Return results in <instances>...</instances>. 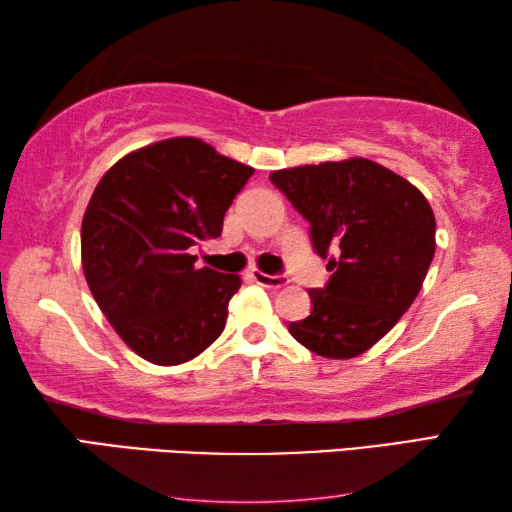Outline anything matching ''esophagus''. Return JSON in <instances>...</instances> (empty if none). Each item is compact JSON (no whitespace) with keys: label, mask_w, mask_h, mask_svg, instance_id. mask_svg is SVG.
<instances>
[{"label":"esophagus","mask_w":512,"mask_h":512,"mask_svg":"<svg viewBox=\"0 0 512 512\" xmlns=\"http://www.w3.org/2000/svg\"><path fill=\"white\" fill-rule=\"evenodd\" d=\"M250 277H253L259 287H266V289H282L284 284H287V277L284 275H268L262 271H250Z\"/></svg>","instance_id":"1"}]
</instances>
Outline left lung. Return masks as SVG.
I'll return each mask as SVG.
<instances>
[{
	"instance_id": "left-lung-1",
	"label": "left lung",
	"mask_w": 512,
	"mask_h": 512,
	"mask_svg": "<svg viewBox=\"0 0 512 512\" xmlns=\"http://www.w3.org/2000/svg\"><path fill=\"white\" fill-rule=\"evenodd\" d=\"M309 223L316 255L332 271L311 289V314L289 323L293 339L327 359L372 348L413 305L436 253L433 210L409 180L352 158L271 173Z\"/></svg>"
}]
</instances>
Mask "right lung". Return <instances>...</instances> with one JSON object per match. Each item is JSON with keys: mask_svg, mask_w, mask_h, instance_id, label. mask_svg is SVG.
I'll return each mask as SVG.
<instances>
[{"mask_svg": "<svg viewBox=\"0 0 512 512\" xmlns=\"http://www.w3.org/2000/svg\"><path fill=\"white\" fill-rule=\"evenodd\" d=\"M253 173L196 137H173L128 153L99 180L81 225L85 280L142 359L178 366L221 336L241 280L196 268L189 248L221 237Z\"/></svg>", "mask_w": 512, "mask_h": 512, "instance_id": "right-lung-1", "label": "right lung"}]
</instances>
